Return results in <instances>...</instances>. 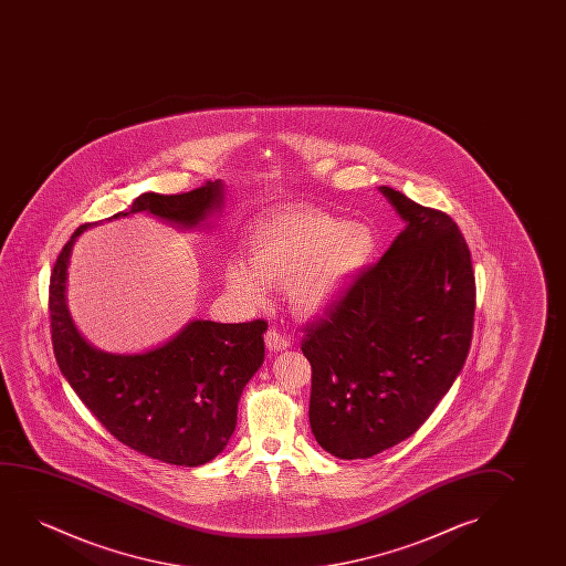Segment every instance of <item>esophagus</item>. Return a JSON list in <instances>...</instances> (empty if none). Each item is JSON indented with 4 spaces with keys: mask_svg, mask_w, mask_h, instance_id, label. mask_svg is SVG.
Masks as SVG:
<instances>
[{
    "mask_svg": "<svg viewBox=\"0 0 566 566\" xmlns=\"http://www.w3.org/2000/svg\"><path fill=\"white\" fill-rule=\"evenodd\" d=\"M264 342H266V348L271 349V352H282V349H286L292 346L290 336L279 333L276 328L266 331V334H264Z\"/></svg>",
    "mask_w": 566,
    "mask_h": 566,
    "instance_id": "esophagus-1",
    "label": "esophagus"
}]
</instances>
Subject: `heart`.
I'll return each mask as SVG.
<instances>
[{"label": "heart", "instance_id": "b5f03b06", "mask_svg": "<svg viewBox=\"0 0 566 566\" xmlns=\"http://www.w3.org/2000/svg\"><path fill=\"white\" fill-rule=\"evenodd\" d=\"M375 249V233L361 222L321 210H284L249 233L248 261L226 264V284L251 302H261L269 286L286 284L297 313L318 315L340 300Z\"/></svg>", "mask_w": 566, "mask_h": 566}]
</instances>
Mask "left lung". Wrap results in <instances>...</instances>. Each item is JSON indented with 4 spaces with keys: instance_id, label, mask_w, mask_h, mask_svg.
Instances as JSON below:
<instances>
[{
    "instance_id": "obj_1",
    "label": "left lung",
    "mask_w": 566,
    "mask_h": 566,
    "mask_svg": "<svg viewBox=\"0 0 566 566\" xmlns=\"http://www.w3.org/2000/svg\"><path fill=\"white\" fill-rule=\"evenodd\" d=\"M379 189L402 232L302 340L313 369L311 431L342 460L375 457L416 433L472 344L475 279L457 222Z\"/></svg>"
}]
</instances>
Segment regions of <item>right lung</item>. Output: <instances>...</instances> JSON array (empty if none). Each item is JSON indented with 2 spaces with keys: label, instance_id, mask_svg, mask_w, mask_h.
I'll return each instance as SVG.
<instances>
[{
  "label": "right lung",
  "instance_id": "right-lung-1",
  "mask_svg": "<svg viewBox=\"0 0 566 566\" xmlns=\"http://www.w3.org/2000/svg\"><path fill=\"white\" fill-rule=\"evenodd\" d=\"M222 202L224 186L217 179L187 193L139 195L112 218L147 210L195 228ZM86 228L78 226L63 245L50 279L52 342L63 377L94 418L129 449L166 464H207L230 441L243 387L263 365L266 321H193L164 346L135 356L93 348L78 333L65 300L73 243Z\"/></svg>",
  "mask_w": 566,
  "mask_h": 566
}]
</instances>
